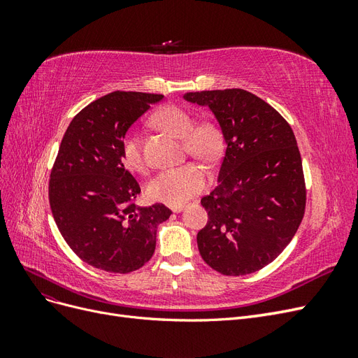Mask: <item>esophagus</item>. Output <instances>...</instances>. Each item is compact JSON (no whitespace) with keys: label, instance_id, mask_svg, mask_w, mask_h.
<instances>
[{"label":"esophagus","instance_id":"esophagus-1","mask_svg":"<svg viewBox=\"0 0 358 358\" xmlns=\"http://www.w3.org/2000/svg\"><path fill=\"white\" fill-rule=\"evenodd\" d=\"M183 209H185V208H183V206H173V208H171V210L175 212V213H180Z\"/></svg>","mask_w":358,"mask_h":358}]
</instances>
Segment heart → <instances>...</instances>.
Here are the masks:
<instances>
[{
    "label": "heart",
    "mask_w": 358,
    "mask_h": 358,
    "mask_svg": "<svg viewBox=\"0 0 358 358\" xmlns=\"http://www.w3.org/2000/svg\"><path fill=\"white\" fill-rule=\"evenodd\" d=\"M154 122L170 134L183 138L188 154L204 162L218 158L224 148L221 128L213 121L196 124L194 115L180 106H166L154 116ZM122 162L129 169L142 173L146 169L142 142L136 133H128L121 145ZM206 185V173L194 162L159 171L148 182L149 200L169 206H180L199 194Z\"/></svg>",
    "instance_id": "obj_1"
}]
</instances>
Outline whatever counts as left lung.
Masks as SVG:
<instances>
[{
    "label": "left lung",
    "instance_id": "1",
    "mask_svg": "<svg viewBox=\"0 0 358 358\" xmlns=\"http://www.w3.org/2000/svg\"><path fill=\"white\" fill-rule=\"evenodd\" d=\"M220 124L225 154L218 185L201 199L209 221L201 258L227 276L263 268L284 251L305 215L306 189L294 133L272 106L245 90L187 92Z\"/></svg>",
    "mask_w": 358,
    "mask_h": 358
}]
</instances>
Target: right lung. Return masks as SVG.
<instances>
[{"label": "right lung", "mask_w": 358, "mask_h": 358, "mask_svg": "<svg viewBox=\"0 0 358 358\" xmlns=\"http://www.w3.org/2000/svg\"><path fill=\"white\" fill-rule=\"evenodd\" d=\"M161 94L116 91L73 117L49 182L53 220L64 241L85 263L129 273L154 255L157 231L170 218L164 204L138 208L140 187L125 170L121 145L137 119Z\"/></svg>", "instance_id": "obj_1"}]
</instances>
